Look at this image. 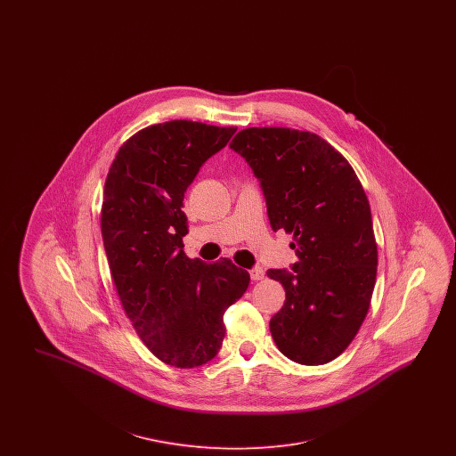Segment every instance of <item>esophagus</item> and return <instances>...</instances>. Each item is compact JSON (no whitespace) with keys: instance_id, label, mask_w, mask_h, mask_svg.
Returning a JSON list of instances; mask_svg holds the SVG:
<instances>
[{"instance_id":"obj_1","label":"esophagus","mask_w":456,"mask_h":456,"mask_svg":"<svg viewBox=\"0 0 456 456\" xmlns=\"http://www.w3.org/2000/svg\"><path fill=\"white\" fill-rule=\"evenodd\" d=\"M249 277H251V281H255V282L263 281V279H265V270H263L261 266H256V268H253V270L249 272Z\"/></svg>"}]
</instances>
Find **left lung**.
<instances>
[{
	"label": "left lung",
	"instance_id": "left-lung-1",
	"mask_svg": "<svg viewBox=\"0 0 456 456\" xmlns=\"http://www.w3.org/2000/svg\"><path fill=\"white\" fill-rule=\"evenodd\" d=\"M260 179L273 231L292 234V272L268 270L285 289L270 320L279 350L304 366L338 357L369 311L378 246L364 188L347 159L311 131L246 128L229 145Z\"/></svg>",
	"mask_w": 456,
	"mask_h": 456
}]
</instances>
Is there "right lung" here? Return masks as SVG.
Listing matches in <instances>:
<instances>
[{"label": "right lung", "mask_w": 456, "mask_h": 456, "mask_svg": "<svg viewBox=\"0 0 456 456\" xmlns=\"http://www.w3.org/2000/svg\"><path fill=\"white\" fill-rule=\"evenodd\" d=\"M238 128L175 119L136 131L109 167L101 231L110 277L138 337L157 359L198 368L220 350L224 313L249 273L227 258H188L183 200L201 164Z\"/></svg>", "instance_id": "add662e5"}]
</instances>
